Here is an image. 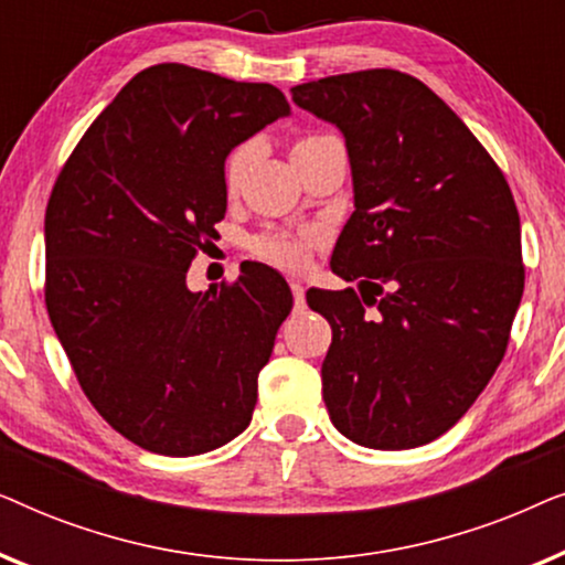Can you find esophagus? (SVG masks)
Masks as SVG:
<instances>
[{"instance_id": "1", "label": "esophagus", "mask_w": 565, "mask_h": 565, "mask_svg": "<svg viewBox=\"0 0 565 565\" xmlns=\"http://www.w3.org/2000/svg\"><path fill=\"white\" fill-rule=\"evenodd\" d=\"M290 290H292V303H296V311H303V306H306L303 285L296 282V280H290Z\"/></svg>"}]
</instances>
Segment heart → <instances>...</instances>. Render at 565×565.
I'll list each match as a JSON object with an SVG mask.
<instances>
[{"label":"heart","instance_id":"1","mask_svg":"<svg viewBox=\"0 0 565 565\" xmlns=\"http://www.w3.org/2000/svg\"><path fill=\"white\" fill-rule=\"evenodd\" d=\"M321 138H323L321 134L298 136L296 141H292V153L308 149V146L321 141ZM249 157H252V143L236 146V149L226 157V164H223V180H226L231 190L242 182V174H244L246 164H249ZM319 242H321V234L316 228L269 231V234H262L254 238L252 249L257 257L273 262V265H277V267L298 269V267H303L308 252H311Z\"/></svg>","mask_w":565,"mask_h":565}]
</instances>
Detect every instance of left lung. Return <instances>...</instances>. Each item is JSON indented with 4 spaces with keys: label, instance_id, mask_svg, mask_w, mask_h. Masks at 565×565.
Returning <instances> with one entry per match:
<instances>
[{
    "label": "left lung",
    "instance_id": "left-lung-1",
    "mask_svg": "<svg viewBox=\"0 0 565 565\" xmlns=\"http://www.w3.org/2000/svg\"><path fill=\"white\" fill-rule=\"evenodd\" d=\"M290 92L342 130L354 182L331 269L360 292H306L331 323L329 416L373 450L427 445L504 360L524 290L512 190L466 122L412 74L365 68Z\"/></svg>",
    "mask_w": 565,
    "mask_h": 565
}]
</instances>
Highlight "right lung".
Here are the masks:
<instances>
[{"label": "right lung", "mask_w": 565, "mask_h": 565, "mask_svg": "<svg viewBox=\"0 0 565 565\" xmlns=\"http://www.w3.org/2000/svg\"><path fill=\"white\" fill-rule=\"evenodd\" d=\"M290 113L273 84L184 64L138 72L61 167L45 207V308L84 396L149 452L200 455L242 435L292 308L288 282L242 267L188 290L226 215L223 161Z\"/></svg>", "instance_id": "add662e5"}]
</instances>
